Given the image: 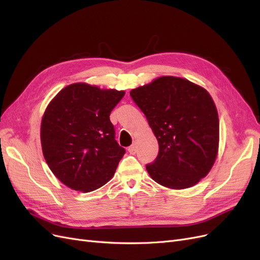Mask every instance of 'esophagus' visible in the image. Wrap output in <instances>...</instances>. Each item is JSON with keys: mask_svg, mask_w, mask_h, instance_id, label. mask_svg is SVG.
Masks as SVG:
<instances>
[{"mask_svg": "<svg viewBox=\"0 0 260 260\" xmlns=\"http://www.w3.org/2000/svg\"><path fill=\"white\" fill-rule=\"evenodd\" d=\"M128 152L131 154V155H135L137 153V144H132L131 146H129L128 148Z\"/></svg>", "mask_w": 260, "mask_h": 260, "instance_id": "esophagus-1", "label": "esophagus"}]
</instances>
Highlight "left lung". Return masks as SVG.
Instances as JSON below:
<instances>
[{"mask_svg":"<svg viewBox=\"0 0 260 260\" xmlns=\"http://www.w3.org/2000/svg\"><path fill=\"white\" fill-rule=\"evenodd\" d=\"M158 141L148 175L162 186L181 190L205 178L219 145V118L209 93L183 78L166 76L130 92Z\"/></svg>","mask_w":260,"mask_h":260,"instance_id":"1","label":"left lung"}]
</instances>
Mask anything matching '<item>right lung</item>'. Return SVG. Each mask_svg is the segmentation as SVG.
Returning <instances> with one entry per match:
<instances>
[{"mask_svg":"<svg viewBox=\"0 0 260 260\" xmlns=\"http://www.w3.org/2000/svg\"><path fill=\"white\" fill-rule=\"evenodd\" d=\"M124 91L74 83L45 109L41 144L46 164L60 182L91 192L111 180L125 153L115 140L109 115Z\"/></svg>","mask_w":260,"mask_h":260,"instance_id":"1","label":"right lung"}]
</instances>
